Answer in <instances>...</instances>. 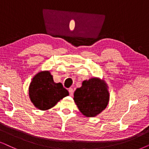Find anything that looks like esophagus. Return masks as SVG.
Wrapping results in <instances>:
<instances>
[{"label": "esophagus", "instance_id": "esophagus-1", "mask_svg": "<svg viewBox=\"0 0 149 149\" xmlns=\"http://www.w3.org/2000/svg\"><path fill=\"white\" fill-rule=\"evenodd\" d=\"M69 95L72 97L73 95V90L72 88H69Z\"/></svg>", "mask_w": 149, "mask_h": 149}]
</instances>
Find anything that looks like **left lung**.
I'll list each match as a JSON object with an SVG mask.
<instances>
[{"instance_id":"8db88e82","label":"left lung","mask_w":149,"mask_h":149,"mask_svg":"<svg viewBox=\"0 0 149 149\" xmlns=\"http://www.w3.org/2000/svg\"><path fill=\"white\" fill-rule=\"evenodd\" d=\"M75 103L79 110L87 117H94L108 106L110 94L104 80L93 78L84 80L74 92Z\"/></svg>"}]
</instances>
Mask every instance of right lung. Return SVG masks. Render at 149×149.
<instances>
[{"label":"right lung","instance_id":"right-lung-1","mask_svg":"<svg viewBox=\"0 0 149 149\" xmlns=\"http://www.w3.org/2000/svg\"><path fill=\"white\" fill-rule=\"evenodd\" d=\"M29 97L35 108L49 110L61 100L68 96L69 92L61 82L55 83L49 71L35 75L29 86Z\"/></svg>","mask_w":149,"mask_h":149}]
</instances>
